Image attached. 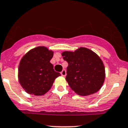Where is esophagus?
<instances>
[{
  "mask_svg": "<svg viewBox=\"0 0 128 128\" xmlns=\"http://www.w3.org/2000/svg\"><path fill=\"white\" fill-rule=\"evenodd\" d=\"M61 75H62L63 77H65V76H66V70H63L62 71L60 72Z\"/></svg>",
  "mask_w": 128,
  "mask_h": 128,
  "instance_id": "esophagus-1",
  "label": "esophagus"
}]
</instances>
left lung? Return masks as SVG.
Instances as JSON below:
<instances>
[{"mask_svg": "<svg viewBox=\"0 0 128 128\" xmlns=\"http://www.w3.org/2000/svg\"><path fill=\"white\" fill-rule=\"evenodd\" d=\"M68 63L66 77L76 94L86 96L97 92L104 84L106 70L104 62L96 52L86 48L62 52Z\"/></svg>", "mask_w": 128, "mask_h": 128, "instance_id": "left-lung-1", "label": "left lung"}]
</instances>
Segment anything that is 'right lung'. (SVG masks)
<instances>
[{"instance_id":"1","label":"right lung","mask_w":128,"mask_h":128,"mask_svg":"<svg viewBox=\"0 0 128 128\" xmlns=\"http://www.w3.org/2000/svg\"><path fill=\"white\" fill-rule=\"evenodd\" d=\"M54 51L38 46L28 51L18 67L19 82L26 93L43 96L51 89L56 77L61 76L53 69L50 60Z\"/></svg>"}]
</instances>
